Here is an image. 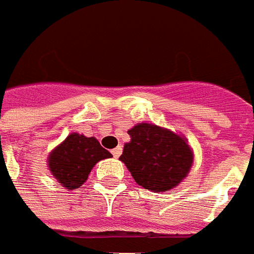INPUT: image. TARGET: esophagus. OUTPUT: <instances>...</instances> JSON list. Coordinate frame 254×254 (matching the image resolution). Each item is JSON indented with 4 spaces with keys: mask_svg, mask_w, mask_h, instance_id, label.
<instances>
[{
    "mask_svg": "<svg viewBox=\"0 0 254 254\" xmlns=\"http://www.w3.org/2000/svg\"><path fill=\"white\" fill-rule=\"evenodd\" d=\"M111 153H113V156L115 158H118L121 156V153H122V147H115L114 150H111Z\"/></svg>",
    "mask_w": 254,
    "mask_h": 254,
    "instance_id": "34e87169",
    "label": "esophagus"
}]
</instances>
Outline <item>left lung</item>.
<instances>
[{
	"label": "left lung",
	"instance_id": "obj_1",
	"mask_svg": "<svg viewBox=\"0 0 254 254\" xmlns=\"http://www.w3.org/2000/svg\"><path fill=\"white\" fill-rule=\"evenodd\" d=\"M127 133L130 141L120 160L137 185L158 193L182 182L193 163L192 150L184 137L151 124H139Z\"/></svg>",
	"mask_w": 254,
	"mask_h": 254
}]
</instances>
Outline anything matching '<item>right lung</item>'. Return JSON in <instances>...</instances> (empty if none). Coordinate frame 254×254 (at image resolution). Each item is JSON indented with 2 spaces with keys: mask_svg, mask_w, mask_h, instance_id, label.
Returning <instances> with one entry per match:
<instances>
[{
  "mask_svg": "<svg viewBox=\"0 0 254 254\" xmlns=\"http://www.w3.org/2000/svg\"><path fill=\"white\" fill-rule=\"evenodd\" d=\"M111 153L100 146L97 139L70 133L48 157V167L66 189H76L87 181L91 168Z\"/></svg>",
  "mask_w": 254,
  "mask_h": 254,
  "instance_id": "add662e5",
  "label": "right lung"
}]
</instances>
